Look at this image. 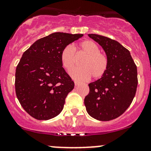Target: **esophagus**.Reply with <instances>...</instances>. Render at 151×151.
<instances>
[{"mask_svg":"<svg viewBox=\"0 0 151 151\" xmlns=\"http://www.w3.org/2000/svg\"><path fill=\"white\" fill-rule=\"evenodd\" d=\"M74 84H75V86H78L79 84H80V82H77V81H75V82H74Z\"/></svg>","mask_w":151,"mask_h":151,"instance_id":"obj_1","label":"esophagus"}]
</instances>
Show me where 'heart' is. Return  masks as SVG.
Segmentation results:
<instances>
[{"instance_id": "heart-1", "label": "heart", "mask_w": 151, "mask_h": 151, "mask_svg": "<svg viewBox=\"0 0 151 151\" xmlns=\"http://www.w3.org/2000/svg\"><path fill=\"white\" fill-rule=\"evenodd\" d=\"M98 44L91 40H86L80 43L77 55H86L81 62V68H77L70 71V76L79 81H86L91 75L95 79L101 78L105 74L108 68V59L105 53L99 51ZM61 63L67 71H70L75 66V50L70 45L66 46L62 50L60 55Z\"/></svg>"}]
</instances>
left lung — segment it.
<instances>
[{"instance_id": "obj_1", "label": "left lung", "mask_w": 151, "mask_h": 151, "mask_svg": "<svg viewBox=\"0 0 151 151\" xmlns=\"http://www.w3.org/2000/svg\"><path fill=\"white\" fill-rule=\"evenodd\" d=\"M88 35L104 50L108 68L104 76L89 84V92L84 104L92 117L109 121L123 114L135 97L137 67L129 51L119 42L101 35Z\"/></svg>"}]
</instances>
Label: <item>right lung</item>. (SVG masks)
<instances>
[{"label": "right lung", "mask_w": 151, "mask_h": 151, "mask_svg": "<svg viewBox=\"0 0 151 151\" xmlns=\"http://www.w3.org/2000/svg\"><path fill=\"white\" fill-rule=\"evenodd\" d=\"M82 34L55 32L35 41L16 70V94L23 109L39 120L58 116L74 83L62 68V50Z\"/></svg>", "instance_id": "1"}]
</instances>
